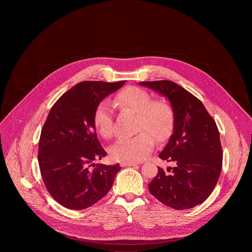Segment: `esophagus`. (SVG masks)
Wrapping results in <instances>:
<instances>
[{
  "mask_svg": "<svg viewBox=\"0 0 252 252\" xmlns=\"http://www.w3.org/2000/svg\"><path fill=\"white\" fill-rule=\"evenodd\" d=\"M121 165L123 167H126V166H133V165H136V163L134 162H129V161H124V162H121Z\"/></svg>",
  "mask_w": 252,
  "mask_h": 252,
  "instance_id": "34e87169",
  "label": "esophagus"
}]
</instances>
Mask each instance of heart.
<instances>
[{
  "instance_id": "obj_1",
  "label": "heart",
  "mask_w": 252,
  "mask_h": 252,
  "mask_svg": "<svg viewBox=\"0 0 252 252\" xmlns=\"http://www.w3.org/2000/svg\"><path fill=\"white\" fill-rule=\"evenodd\" d=\"M116 101L119 105L138 115L137 130L141 132L131 137L120 138L111 149L112 158L116 160L129 162L145 159L154 149V137L161 141L169 136L174 124L171 106L164 100L152 101V96L148 92L136 87L123 90L117 95ZM94 125L102 137L113 136L115 131L114 110L109 100H101L96 105L94 113Z\"/></svg>"
}]
</instances>
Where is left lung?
Returning <instances> with one entry per match:
<instances>
[{"instance_id":"left-lung-1","label":"left lung","mask_w":252,"mask_h":252,"mask_svg":"<svg viewBox=\"0 0 252 252\" xmlns=\"http://www.w3.org/2000/svg\"><path fill=\"white\" fill-rule=\"evenodd\" d=\"M170 102L174 116L172 134L159 158L174 163L169 174L158 167L149 185L151 193L174 209L202 203L212 192L220 175L222 149L217 124L203 103L170 81L141 82Z\"/></svg>"}]
</instances>
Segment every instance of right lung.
<instances>
[{
    "mask_svg": "<svg viewBox=\"0 0 252 252\" xmlns=\"http://www.w3.org/2000/svg\"><path fill=\"white\" fill-rule=\"evenodd\" d=\"M125 83H79L50 111L39 141L40 170L50 194L68 209H85L97 202L110 191L122 168L119 163H94L106 156L96 136L94 113ZM92 166L96 167L92 170Z\"/></svg>",
    "mask_w": 252,
    "mask_h": 252,
    "instance_id": "obj_1",
    "label": "right lung"
}]
</instances>
